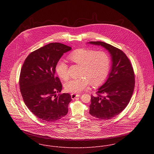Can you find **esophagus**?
<instances>
[{
	"label": "esophagus",
	"instance_id": "1",
	"mask_svg": "<svg viewBox=\"0 0 154 154\" xmlns=\"http://www.w3.org/2000/svg\"><path fill=\"white\" fill-rule=\"evenodd\" d=\"M81 95L80 94H71V98L72 100H74L76 98V97H79Z\"/></svg>",
	"mask_w": 154,
	"mask_h": 154
}]
</instances>
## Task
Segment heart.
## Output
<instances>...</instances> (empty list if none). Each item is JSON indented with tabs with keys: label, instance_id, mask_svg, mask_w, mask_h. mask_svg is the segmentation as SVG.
Returning <instances> with one entry per match:
<instances>
[{
	"label": "heart",
	"instance_id": "b5f03b06",
	"mask_svg": "<svg viewBox=\"0 0 154 154\" xmlns=\"http://www.w3.org/2000/svg\"><path fill=\"white\" fill-rule=\"evenodd\" d=\"M69 59L73 63L81 66L79 78L70 80L65 84L66 91L73 94L81 92L89 82L92 86H98L106 78L109 67L110 59L108 55L102 51H94L87 48H79L72 51ZM56 70L63 80L69 78L68 66L66 62L60 60Z\"/></svg>",
	"mask_w": 154,
	"mask_h": 154
}]
</instances>
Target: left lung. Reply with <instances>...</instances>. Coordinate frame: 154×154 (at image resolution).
Listing matches in <instances>:
<instances>
[{
    "instance_id": "left-lung-1",
    "label": "left lung",
    "mask_w": 154,
    "mask_h": 154,
    "mask_svg": "<svg viewBox=\"0 0 154 154\" xmlns=\"http://www.w3.org/2000/svg\"><path fill=\"white\" fill-rule=\"evenodd\" d=\"M88 44L101 45L111 56V67L108 78L98 89V95H91L89 106L91 116L108 120L119 114L128 105L134 87L133 69L121 50L101 42H90Z\"/></svg>"
}]
</instances>
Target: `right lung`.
<instances>
[{
  "label": "right lung",
  "mask_w": 154,
  "mask_h": 154,
  "mask_svg": "<svg viewBox=\"0 0 154 154\" xmlns=\"http://www.w3.org/2000/svg\"><path fill=\"white\" fill-rule=\"evenodd\" d=\"M72 47L52 43L31 53L25 60L20 77L23 101L36 117L44 122L57 120L68 112L72 101L68 93L56 95L62 89L56 66L63 54Z\"/></svg>",
  "instance_id": "right-lung-1"
}]
</instances>
